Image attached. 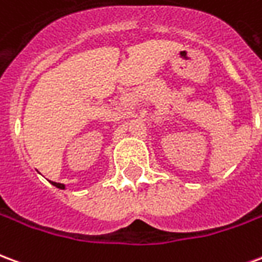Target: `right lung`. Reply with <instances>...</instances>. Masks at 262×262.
Wrapping results in <instances>:
<instances>
[{
  "label": "right lung",
  "mask_w": 262,
  "mask_h": 262,
  "mask_svg": "<svg viewBox=\"0 0 262 262\" xmlns=\"http://www.w3.org/2000/svg\"><path fill=\"white\" fill-rule=\"evenodd\" d=\"M52 184H53L54 187L60 188V189H64V184H59V182H53V181H52Z\"/></svg>",
  "instance_id": "add662e5"
}]
</instances>
